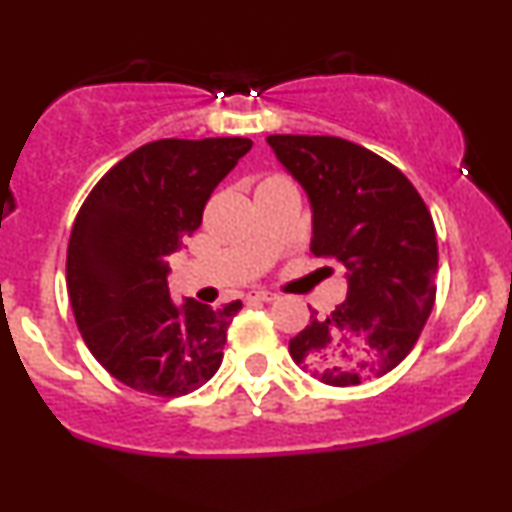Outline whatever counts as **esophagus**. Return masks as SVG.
<instances>
[{
    "label": "esophagus",
    "mask_w": 512,
    "mask_h": 512,
    "mask_svg": "<svg viewBox=\"0 0 512 512\" xmlns=\"http://www.w3.org/2000/svg\"><path fill=\"white\" fill-rule=\"evenodd\" d=\"M245 298H248V301H274L276 298V293L274 291H267V289H252V291H248L245 293Z\"/></svg>",
    "instance_id": "1"
}]
</instances>
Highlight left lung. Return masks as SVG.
Wrapping results in <instances>:
<instances>
[{"mask_svg":"<svg viewBox=\"0 0 512 512\" xmlns=\"http://www.w3.org/2000/svg\"><path fill=\"white\" fill-rule=\"evenodd\" d=\"M274 156L308 195L310 252L344 269L346 301L289 342L320 383L383 378L414 349L436 301V226L416 187L385 158L339 137L272 134Z\"/></svg>","mask_w":512,"mask_h":512,"instance_id":"1","label":"left lung"}]
</instances>
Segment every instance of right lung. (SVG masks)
Here are the masks:
<instances>
[{
  "instance_id": "add662e5",
  "label": "right lung",
  "mask_w": 512,
  "mask_h": 512,
  "mask_svg": "<svg viewBox=\"0 0 512 512\" xmlns=\"http://www.w3.org/2000/svg\"><path fill=\"white\" fill-rule=\"evenodd\" d=\"M252 149L250 139H158L98 180L76 214L67 291L81 337L113 378L139 392L180 397L223 361L233 315L168 289V257L202 223L216 185Z\"/></svg>"
}]
</instances>
